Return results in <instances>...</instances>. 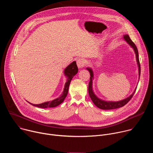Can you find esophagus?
I'll use <instances>...</instances> for the list:
<instances>
[{"label": "esophagus", "mask_w": 153, "mask_h": 153, "mask_svg": "<svg viewBox=\"0 0 153 153\" xmlns=\"http://www.w3.org/2000/svg\"><path fill=\"white\" fill-rule=\"evenodd\" d=\"M77 65L79 68H82L85 66V62L83 58H78L76 60Z\"/></svg>", "instance_id": "obj_1"}]
</instances>
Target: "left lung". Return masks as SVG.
I'll return each instance as SVG.
<instances>
[{"label":"left lung","mask_w":153,"mask_h":153,"mask_svg":"<svg viewBox=\"0 0 153 153\" xmlns=\"http://www.w3.org/2000/svg\"><path fill=\"white\" fill-rule=\"evenodd\" d=\"M123 38L124 39L126 40V42L128 43V44L134 50V52L136 53V60H137V65H138V67H139V75L140 77V64L139 62V53H138V50L136 46V45L134 44V43L131 40V39L129 38V36L128 34H125L123 36ZM87 70H88V71L90 73V80L89 82V85H88V93H89V95L90 97L91 98V99L92 100L93 102L94 103V104L97 106L98 108L102 109V110H113V109H116V108H120L122 106H123L124 105H125L133 97V96L134 94V93L136 91H135L133 92V93L130 96H129L128 97L120 100V101H118V102H107V101H105V100H102L100 99H99L94 93L93 90V87H92V83H93V72L92 71V70L90 68H87Z\"/></svg>","instance_id":"1"}]
</instances>
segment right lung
Returning a JSON list of instances; mask_svg holds the SVG:
<instances>
[{"instance_id":"add662e5","label":"right lung","mask_w":153,"mask_h":153,"mask_svg":"<svg viewBox=\"0 0 153 153\" xmlns=\"http://www.w3.org/2000/svg\"><path fill=\"white\" fill-rule=\"evenodd\" d=\"M77 72H78V68H77V66L76 65V62L75 61L73 62L71 64H70L68 65V66L66 68H65V70L64 71V74L67 77V80L66 83H65L63 91L62 94L58 98H57L54 100H53L51 101L44 102V103H42L40 104H33V103H30L29 102H28V103L33 105V106H37L39 108H53V107H56V106H58L59 105H60V103H62L63 102L65 97H67L68 92V88H69L70 82H71L73 77H74V76L76 75L77 73Z\"/></svg>"}]
</instances>
